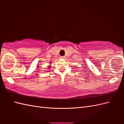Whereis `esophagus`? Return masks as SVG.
I'll list each match as a JSON object with an SVG mask.
<instances>
[{"instance_id":"obj_1","label":"esophagus","mask_w":124,"mask_h":124,"mask_svg":"<svg viewBox=\"0 0 124 124\" xmlns=\"http://www.w3.org/2000/svg\"><path fill=\"white\" fill-rule=\"evenodd\" d=\"M64 57H65L64 56H60V59H63Z\"/></svg>"}]
</instances>
